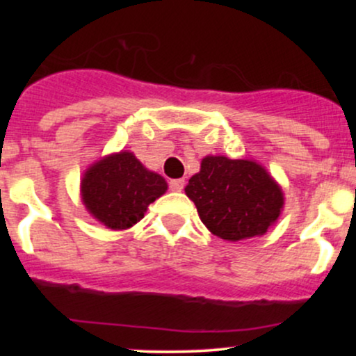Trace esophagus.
Instances as JSON below:
<instances>
[{"mask_svg":"<svg viewBox=\"0 0 356 356\" xmlns=\"http://www.w3.org/2000/svg\"><path fill=\"white\" fill-rule=\"evenodd\" d=\"M170 191L174 192H181L184 189V179H174V181L169 182Z\"/></svg>","mask_w":356,"mask_h":356,"instance_id":"obj_1","label":"esophagus"}]
</instances>
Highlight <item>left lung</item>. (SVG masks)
Returning a JSON list of instances; mask_svg holds the SVG:
<instances>
[{"instance_id": "1", "label": "left lung", "mask_w": 356, "mask_h": 356, "mask_svg": "<svg viewBox=\"0 0 356 356\" xmlns=\"http://www.w3.org/2000/svg\"><path fill=\"white\" fill-rule=\"evenodd\" d=\"M186 194L204 226L231 243L266 234L284 207L281 186L252 159L206 155Z\"/></svg>"}]
</instances>
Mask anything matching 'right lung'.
Instances as JSON below:
<instances>
[{
    "mask_svg": "<svg viewBox=\"0 0 356 356\" xmlns=\"http://www.w3.org/2000/svg\"><path fill=\"white\" fill-rule=\"evenodd\" d=\"M165 191V179L147 169L130 150L108 154L93 162L80 181L85 209L112 231L136 226L149 204Z\"/></svg>",
    "mask_w": 356,
    "mask_h": 356,
    "instance_id": "obj_1",
    "label": "right lung"
}]
</instances>
